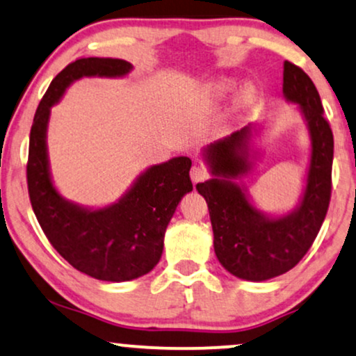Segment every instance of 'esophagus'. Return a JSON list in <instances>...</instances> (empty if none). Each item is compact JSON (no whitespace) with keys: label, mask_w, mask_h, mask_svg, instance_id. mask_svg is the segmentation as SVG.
Wrapping results in <instances>:
<instances>
[{"label":"esophagus","mask_w":356,"mask_h":356,"mask_svg":"<svg viewBox=\"0 0 356 356\" xmlns=\"http://www.w3.org/2000/svg\"><path fill=\"white\" fill-rule=\"evenodd\" d=\"M207 175H209V174H207V170L204 168H200V165H197V164L191 169V179H192L193 184L202 182L204 179H207Z\"/></svg>","instance_id":"esophagus-1"}]
</instances>
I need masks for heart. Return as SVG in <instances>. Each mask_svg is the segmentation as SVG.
Segmentation results:
<instances>
[{
  "instance_id": "heart-1",
  "label": "heart",
  "mask_w": 356,
  "mask_h": 356,
  "mask_svg": "<svg viewBox=\"0 0 356 356\" xmlns=\"http://www.w3.org/2000/svg\"><path fill=\"white\" fill-rule=\"evenodd\" d=\"M236 87H238L236 79H233V77H217L209 83V92L215 98H225V97L230 95V93L235 92ZM253 95H254L253 87H251V85H243V87L238 88V92L235 95L236 105L238 106H246L251 100H253Z\"/></svg>"
}]
</instances>
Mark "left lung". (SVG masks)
<instances>
[{
	"instance_id": "left-lung-1",
	"label": "left lung",
	"mask_w": 356,
	"mask_h": 356,
	"mask_svg": "<svg viewBox=\"0 0 356 356\" xmlns=\"http://www.w3.org/2000/svg\"><path fill=\"white\" fill-rule=\"evenodd\" d=\"M282 95L298 105L310 139L304 188L294 209L268 213L256 207L241 182L253 172L263 124L250 123L202 149L211 179L197 184V191L209 205L215 254L228 273L245 281H268L294 268L316 240L330 202L334 134L322 116L316 85L287 60Z\"/></svg>"
}]
</instances>
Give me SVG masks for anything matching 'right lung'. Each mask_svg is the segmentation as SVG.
<instances>
[{
  "label": "right lung",
  "instance_id": "right-lung-1",
  "mask_svg": "<svg viewBox=\"0 0 356 356\" xmlns=\"http://www.w3.org/2000/svg\"><path fill=\"white\" fill-rule=\"evenodd\" d=\"M133 65L123 58L87 57L65 67L35 110L29 138L28 188L33 210L47 240L77 271L110 282L133 281L159 263L165 228L179 202L192 192L187 156L143 170L123 195L105 207L65 199L54 186L47 151L51 108L83 77L123 79Z\"/></svg>",
  "mask_w": 356,
  "mask_h": 356
}]
</instances>
